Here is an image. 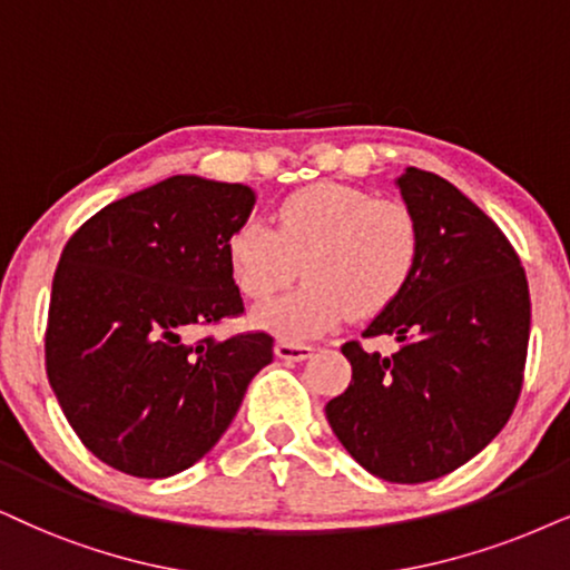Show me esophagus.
Returning <instances> with one entry per match:
<instances>
[{"instance_id": "1", "label": "esophagus", "mask_w": 570, "mask_h": 570, "mask_svg": "<svg viewBox=\"0 0 570 570\" xmlns=\"http://www.w3.org/2000/svg\"><path fill=\"white\" fill-rule=\"evenodd\" d=\"M309 355H313V347H309V344L286 342V338L276 342V357L286 360V363H302V360H307Z\"/></svg>"}]
</instances>
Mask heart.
Wrapping results in <instances>:
<instances>
[{"label": "heart", "instance_id": "heart-1", "mask_svg": "<svg viewBox=\"0 0 570 570\" xmlns=\"http://www.w3.org/2000/svg\"><path fill=\"white\" fill-rule=\"evenodd\" d=\"M223 252L236 289L255 302L284 289L299 263L305 284L252 309V321L284 338H309L350 309L368 318L405 292L421 261V226L402 199L323 181L281 199L273 228L239 223Z\"/></svg>", "mask_w": 570, "mask_h": 570}]
</instances>
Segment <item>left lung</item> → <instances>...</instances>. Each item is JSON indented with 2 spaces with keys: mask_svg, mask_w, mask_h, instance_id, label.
I'll list each match as a JSON object with an SVG mask.
<instances>
[{
  "mask_svg": "<svg viewBox=\"0 0 570 570\" xmlns=\"http://www.w3.org/2000/svg\"><path fill=\"white\" fill-rule=\"evenodd\" d=\"M397 186L421 226V261L363 336H394L400 350L384 357L344 344L352 381L326 417L373 476L423 484L479 455L508 423L531 302L515 249L458 186L417 168Z\"/></svg>",
  "mask_w": 570,
  "mask_h": 570,
  "instance_id": "8db88e82",
  "label": "left lung"
}]
</instances>
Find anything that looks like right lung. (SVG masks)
I'll return each instance as SVG.
<instances>
[{
	"instance_id": "1",
	"label": "right lung",
	"mask_w": 570,
	"mask_h": 570,
	"mask_svg": "<svg viewBox=\"0 0 570 570\" xmlns=\"http://www.w3.org/2000/svg\"><path fill=\"white\" fill-rule=\"evenodd\" d=\"M244 184L170 176L91 215L65 244L47 323V376L102 463L139 479L181 473L232 426L273 336L189 344L244 313L226 239L249 218Z\"/></svg>"
}]
</instances>
